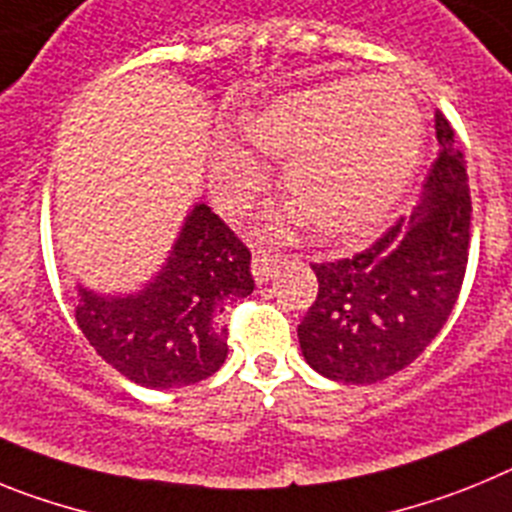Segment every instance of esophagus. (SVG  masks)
<instances>
[{"label": "esophagus", "instance_id": "34e87169", "mask_svg": "<svg viewBox=\"0 0 512 512\" xmlns=\"http://www.w3.org/2000/svg\"><path fill=\"white\" fill-rule=\"evenodd\" d=\"M279 266V256L277 253H269V251H256L253 253V261H251V271H253V279L259 284H266L271 277H274V271Z\"/></svg>", "mask_w": 512, "mask_h": 512}]
</instances>
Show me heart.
I'll use <instances>...</instances> for the list:
<instances>
[{
	"mask_svg": "<svg viewBox=\"0 0 512 512\" xmlns=\"http://www.w3.org/2000/svg\"><path fill=\"white\" fill-rule=\"evenodd\" d=\"M243 135L284 161V192L307 225L333 241H356L384 223L413 179L423 117L408 89L384 76L333 79L243 117ZM261 182L256 158L225 143L215 187L243 207Z\"/></svg>",
	"mask_w": 512,
	"mask_h": 512,
	"instance_id": "heart-1",
	"label": "heart"
}]
</instances>
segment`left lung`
I'll return each instance as SVG.
<instances>
[{"instance_id": "left-lung-1", "label": "left lung", "mask_w": 512, "mask_h": 512, "mask_svg": "<svg viewBox=\"0 0 512 512\" xmlns=\"http://www.w3.org/2000/svg\"><path fill=\"white\" fill-rule=\"evenodd\" d=\"M436 161L423 202L348 259L312 264L318 295L297 325L307 364L343 384H374L413 364L449 320L469 261L472 194L451 122L436 112Z\"/></svg>"}]
</instances>
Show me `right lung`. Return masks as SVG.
<instances>
[{"mask_svg": "<svg viewBox=\"0 0 512 512\" xmlns=\"http://www.w3.org/2000/svg\"><path fill=\"white\" fill-rule=\"evenodd\" d=\"M253 292L251 251L207 205L187 217L169 264L135 297L76 289V323L130 382L174 390L202 382L228 356L223 310Z\"/></svg>", "mask_w": 512, "mask_h": 512, "instance_id": "1", "label": "right lung"}]
</instances>
